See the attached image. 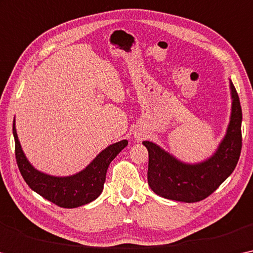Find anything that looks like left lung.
Returning <instances> with one entry per match:
<instances>
[{
	"label": "left lung",
	"instance_id": "8db88e82",
	"mask_svg": "<svg viewBox=\"0 0 253 253\" xmlns=\"http://www.w3.org/2000/svg\"><path fill=\"white\" fill-rule=\"evenodd\" d=\"M232 114L227 133L218 149L200 164H184L153 142L143 141L148 149V184L163 198L183 203H197L207 198L231 175L242 149V110L234 84L231 81Z\"/></svg>",
	"mask_w": 253,
	"mask_h": 253
}]
</instances>
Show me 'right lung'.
I'll return each mask as SVG.
<instances>
[{
	"mask_svg": "<svg viewBox=\"0 0 253 253\" xmlns=\"http://www.w3.org/2000/svg\"><path fill=\"white\" fill-rule=\"evenodd\" d=\"M15 159L23 180L35 192L62 208H76L94 201L103 191L108 165L118 156L126 140L108 146L80 173L67 177H55L38 172L30 165L21 149L13 121Z\"/></svg>",
	"mask_w": 253,
	"mask_h": 253,
	"instance_id": "add662e5",
	"label": "right lung"
}]
</instances>
